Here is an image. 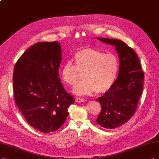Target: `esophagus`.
Here are the masks:
<instances>
[{
  "label": "esophagus",
  "instance_id": "34e87169",
  "mask_svg": "<svg viewBox=\"0 0 159 159\" xmlns=\"http://www.w3.org/2000/svg\"><path fill=\"white\" fill-rule=\"evenodd\" d=\"M87 100L83 98H76V102H78V103H80V102H86Z\"/></svg>",
  "mask_w": 159,
  "mask_h": 159
}]
</instances>
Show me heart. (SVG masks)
<instances>
[{"mask_svg": "<svg viewBox=\"0 0 159 159\" xmlns=\"http://www.w3.org/2000/svg\"><path fill=\"white\" fill-rule=\"evenodd\" d=\"M73 61L74 65L70 61L63 65L61 75L65 83L73 86L83 75V80L73 90L75 94L90 95L96 91L102 93L113 85L119 69V59L116 55L86 48L76 53Z\"/></svg>", "mask_w": 159, "mask_h": 159, "instance_id": "1", "label": "heart"}]
</instances>
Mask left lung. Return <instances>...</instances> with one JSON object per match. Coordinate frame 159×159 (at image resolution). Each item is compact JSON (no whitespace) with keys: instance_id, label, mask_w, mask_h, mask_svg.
Masks as SVG:
<instances>
[{"instance_id":"8db88e82","label":"left lung","mask_w":159,"mask_h":159,"mask_svg":"<svg viewBox=\"0 0 159 159\" xmlns=\"http://www.w3.org/2000/svg\"><path fill=\"white\" fill-rule=\"evenodd\" d=\"M115 46L119 57V73L113 85L97 100L102 110L98 124L107 129L118 128L134 115L142 95L144 74L135 51L122 41L113 39L97 38Z\"/></svg>"}]
</instances>
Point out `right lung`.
I'll return each instance as SVG.
<instances>
[{
    "instance_id": "obj_1",
    "label": "right lung",
    "mask_w": 159,
    "mask_h": 159,
    "mask_svg": "<svg viewBox=\"0 0 159 159\" xmlns=\"http://www.w3.org/2000/svg\"><path fill=\"white\" fill-rule=\"evenodd\" d=\"M61 60L60 43L40 42L23 53L14 69L17 106L29 124L43 133L60 128L75 102L59 78Z\"/></svg>"
}]
</instances>
